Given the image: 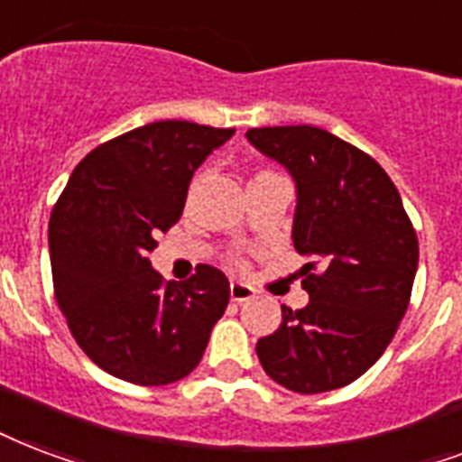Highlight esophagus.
Here are the masks:
<instances>
[{
	"label": "esophagus",
	"mask_w": 462,
	"mask_h": 462,
	"mask_svg": "<svg viewBox=\"0 0 462 462\" xmlns=\"http://www.w3.org/2000/svg\"><path fill=\"white\" fill-rule=\"evenodd\" d=\"M256 291L252 286H246V283H230V298L232 302H237V305H242V302H249L254 300Z\"/></svg>",
	"instance_id": "1"
}]
</instances>
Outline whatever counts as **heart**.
I'll return each instance as SVG.
<instances>
[{
	"label": "heart",
	"instance_id": "obj_1",
	"mask_svg": "<svg viewBox=\"0 0 462 462\" xmlns=\"http://www.w3.org/2000/svg\"><path fill=\"white\" fill-rule=\"evenodd\" d=\"M263 174H273V171H266V169H263V171H256L254 176H263ZM193 184H196V181H193Z\"/></svg>",
	"mask_w": 462,
	"mask_h": 462
}]
</instances>
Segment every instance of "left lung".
<instances>
[{"label":"left lung","instance_id":"1","mask_svg":"<svg viewBox=\"0 0 462 462\" xmlns=\"http://www.w3.org/2000/svg\"><path fill=\"white\" fill-rule=\"evenodd\" d=\"M246 137L293 174V245L310 259L300 271L310 302L283 305L256 354L278 385L329 393L361 378L395 337L417 273V232L385 169L346 140L315 125Z\"/></svg>","mask_w":462,"mask_h":462}]
</instances>
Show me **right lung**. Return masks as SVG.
Returning <instances> with one entry per match:
<instances>
[{
    "label": "right lung",
    "instance_id": "1",
    "mask_svg": "<svg viewBox=\"0 0 462 462\" xmlns=\"http://www.w3.org/2000/svg\"><path fill=\"white\" fill-rule=\"evenodd\" d=\"M235 128L157 121L94 147L48 225L52 286L67 327L106 373L169 385L199 365L230 302L208 263L184 283L152 269L157 235L179 223L193 171Z\"/></svg>",
    "mask_w": 462,
    "mask_h": 462
}]
</instances>
